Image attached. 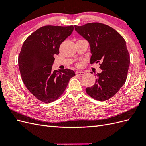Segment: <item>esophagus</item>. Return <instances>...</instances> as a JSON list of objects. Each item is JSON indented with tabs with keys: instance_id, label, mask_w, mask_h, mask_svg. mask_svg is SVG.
Wrapping results in <instances>:
<instances>
[{
	"instance_id": "34e87169",
	"label": "esophagus",
	"mask_w": 146,
	"mask_h": 146,
	"mask_svg": "<svg viewBox=\"0 0 146 146\" xmlns=\"http://www.w3.org/2000/svg\"><path fill=\"white\" fill-rule=\"evenodd\" d=\"M85 72H83V71H76V76H82V75H84L85 74Z\"/></svg>"
}]
</instances>
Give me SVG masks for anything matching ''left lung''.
I'll use <instances>...</instances> for the list:
<instances>
[{
	"label": "left lung",
	"mask_w": 146,
	"mask_h": 146,
	"mask_svg": "<svg viewBox=\"0 0 146 146\" xmlns=\"http://www.w3.org/2000/svg\"><path fill=\"white\" fill-rule=\"evenodd\" d=\"M74 27L90 44V63H100L102 70L97 74L94 85L86 88V93L97 100H108L117 93L127 79L130 59L125 39L116 30L99 23Z\"/></svg>",
	"instance_id": "1"
}]
</instances>
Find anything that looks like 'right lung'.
<instances>
[{
	"label": "right lung",
	"mask_w": 146,
	"mask_h": 146,
	"mask_svg": "<svg viewBox=\"0 0 146 146\" xmlns=\"http://www.w3.org/2000/svg\"><path fill=\"white\" fill-rule=\"evenodd\" d=\"M73 30V25L43 26L31 34L22 46L18 56L22 80L31 93L43 102L58 99L76 75L71 69H52L54 55L59 54L60 44Z\"/></svg>",
	"instance_id": "1"
}]
</instances>
